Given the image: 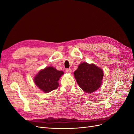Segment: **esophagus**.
<instances>
[{
	"instance_id": "obj_1",
	"label": "esophagus",
	"mask_w": 134,
	"mask_h": 134,
	"mask_svg": "<svg viewBox=\"0 0 134 134\" xmlns=\"http://www.w3.org/2000/svg\"><path fill=\"white\" fill-rule=\"evenodd\" d=\"M66 72L68 73H71L72 72V70H71V69H70V68L66 69Z\"/></svg>"
}]
</instances>
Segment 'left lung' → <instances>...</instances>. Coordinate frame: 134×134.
Here are the masks:
<instances>
[{
    "mask_svg": "<svg viewBox=\"0 0 134 134\" xmlns=\"http://www.w3.org/2000/svg\"><path fill=\"white\" fill-rule=\"evenodd\" d=\"M103 71L94 64L83 62L74 72V75L82 90L86 93H92L101 86L103 78Z\"/></svg>",
    "mask_w": 134,
    "mask_h": 134,
    "instance_id": "8db88e82",
    "label": "left lung"
}]
</instances>
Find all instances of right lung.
<instances>
[{"label": "right lung", "mask_w": 134, "mask_h": 134, "mask_svg": "<svg viewBox=\"0 0 134 134\" xmlns=\"http://www.w3.org/2000/svg\"><path fill=\"white\" fill-rule=\"evenodd\" d=\"M64 74L53 67H47L40 71L34 78L35 85L44 93L50 92L58 87L59 78Z\"/></svg>", "instance_id": "1"}]
</instances>
